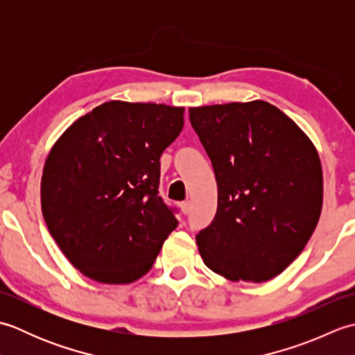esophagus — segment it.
<instances>
[{
  "label": "esophagus",
  "instance_id": "34e87169",
  "mask_svg": "<svg viewBox=\"0 0 355 355\" xmlns=\"http://www.w3.org/2000/svg\"><path fill=\"white\" fill-rule=\"evenodd\" d=\"M180 210H182V212H183L184 215L189 214V212H191V201L180 202Z\"/></svg>",
  "mask_w": 355,
  "mask_h": 355
}]
</instances>
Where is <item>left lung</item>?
<instances>
[{
  "mask_svg": "<svg viewBox=\"0 0 355 355\" xmlns=\"http://www.w3.org/2000/svg\"><path fill=\"white\" fill-rule=\"evenodd\" d=\"M189 117L218 184L216 215L197 235L202 261L233 282L281 275L319 223L318 149L288 116L263 101L189 108Z\"/></svg>",
  "mask_w": 355,
  "mask_h": 355,
  "instance_id": "left-lung-1",
  "label": "left lung"
}]
</instances>
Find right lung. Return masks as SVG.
Wrapping results in <instances>:
<instances>
[{
    "label": "right lung",
    "mask_w": 355,
    "mask_h": 355,
    "mask_svg": "<svg viewBox=\"0 0 355 355\" xmlns=\"http://www.w3.org/2000/svg\"><path fill=\"white\" fill-rule=\"evenodd\" d=\"M184 108L105 102L51 146L41 178L50 235L73 267L96 282H135L177 227L158 197L160 157L184 125Z\"/></svg>",
    "instance_id": "obj_1"
}]
</instances>
